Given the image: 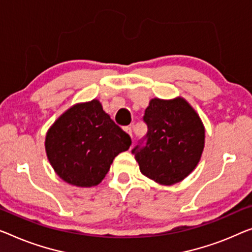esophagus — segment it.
Instances as JSON below:
<instances>
[{"label":"esophagus","mask_w":252,"mask_h":252,"mask_svg":"<svg viewBox=\"0 0 252 252\" xmlns=\"http://www.w3.org/2000/svg\"><path fill=\"white\" fill-rule=\"evenodd\" d=\"M125 131H126V132L127 134H129V136H130L131 138H132V129H131L130 126H126V127H125Z\"/></svg>","instance_id":"1"}]
</instances>
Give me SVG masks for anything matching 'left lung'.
<instances>
[{"instance_id": "1", "label": "left lung", "mask_w": 252, "mask_h": 252, "mask_svg": "<svg viewBox=\"0 0 252 252\" xmlns=\"http://www.w3.org/2000/svg\"><path fill=\"white\" fill-rule=\"evenodd\" d=\"M147 142L132 149L140 172L162 186L181 182L192 172L205 147V126L182 97L153 98L145 111Z\"/></svg>"}]
</instances>
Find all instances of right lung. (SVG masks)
Masks as SVG:
<instances>
[{
	"mask_svg": "<svg viewBox=\"0 0 252 252\" xmlns=\"http://www.w3.org/2000/svg\"><path fill=\"white\" fill-rule=\"evenodd\" d=\"M131 138L105 113L98 99L78 103L60 115L45 138L48 162L71 186L99 185Z\"/></svg>",
	"mask_w": 252,
	"mask_h": 252,
	"instance_id": "obj_1",
	"label": "right lung"
}]
</instances>
